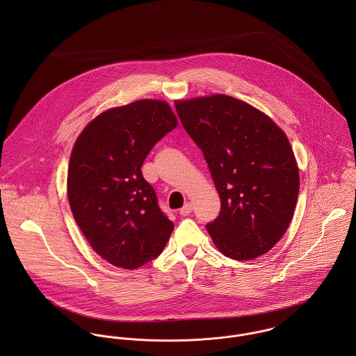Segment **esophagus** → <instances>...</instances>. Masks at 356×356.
I'll list each match as a JSON object with an SVG mask.
<instances>
[{"label":"esophagus","instance_id":"obj_1","mask_svg":"<svg viewBox=\"0 0 356 356\" xmlns=\"http://www.w3.org/2000/svg\"><path fill=\"white\" fill-rule=\"evenodd\" d=\"M192 211H193V205L191 203H186L179 209V213H181L182 216H189V215L192 213Z\"/></svg>","mask_w":356,"mask_h":356}]
</instances>
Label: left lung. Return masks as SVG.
Instances as JSON below:
<instances>
[{"instance_id": "left-lung-1", "label": "left lung", "mask_w": 356, "mask_h": 356, "mask_svg": "<svg viewBox=\"0 0 356 356\" xmlns=\"http://www.w3.org/2000/svg\"><path fill=\"white\" fill-rule=\"evenodd\" d=\"M203 151L220 211L207 230L230 259L267 254L285 234L299 196V168L285 133L263 112L225 95L175 102Z\"/></svg>"}]
</instances>
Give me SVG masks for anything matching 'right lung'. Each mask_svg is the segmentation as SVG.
<instances>
[{
	"label": "right lung",
	"instance_id": "obj_1",
	"mask_svg": "<svg viewBox=\"0 0 356 356\" xmlns=\"http://www.w3.org/2000/svg\"><path fill=\"white\" fill-rule=\"evenodd\" d=\"M177 124L167 102L138 100L104 111L75 141L67 175L70 207L92 248L116 267L134 270L151 261L174 230L141 167Z\"/></svg>",
	"mask_w": 356,
	"mask_h": 356
}]
</instances>
